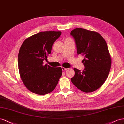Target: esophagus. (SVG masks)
Here are the masks:
<instances>
[{
  "label": "esophagus",
  "instance_id": "obj_1",
  "mask_svg": "<svg viewBox=\"0 0 124 124\" xmlns=\"http://www.w3.org/2000/svg\"><path fill=\"white\" fill-rule=\"evenodd\" d=\"M62 69L63 71H64V70H68V69L65 68H64V67H62Z\"/></svg>",
  "mask_w": 124,
  "mask_h": 124
}]
</instances>
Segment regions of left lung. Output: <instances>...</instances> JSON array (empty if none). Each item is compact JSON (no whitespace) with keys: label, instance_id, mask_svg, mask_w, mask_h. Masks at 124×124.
Wrapping results in <instances>:
<instances>
[{"label":"left lung","instance_id":"1","mask_svg":"<svg viewBox=\"0 0 124 124\" xmlns=\"http://www.w3.org/2000/svg\"><path fill=\"white\" fill-rule=\"evenodd\" d=\"M75 40L78 55H84L83 72L74 68L72 83L85 93L99 89L110 71L111 58L104 39L95 31L76 28L70 32Z\"/></svg>","mask_w":124,"mask_h":124}]
</instances>
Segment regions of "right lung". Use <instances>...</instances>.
<instances>
[{
	"label": "right lung",
	"mask_w": 124,
	"mask_h": 124,
	"mask_svg": "<svg viewBox=\"0 0 124 124\" xmlns=\"http://www.w3.org/2000/svg\"><path fill=\"white\" fill-rule=\"evenodd\" d=\"M61 34V31H42L27 38L21 45L18 55L20 77L25 87L34 93H51L62 75L61 67L52 68L43 62Z\"/></svg>",
	"instance_id": "right-lung-1"
}]
</instances>
